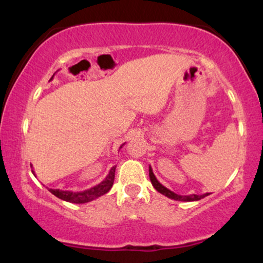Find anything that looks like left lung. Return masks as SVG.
I'll list each match as a JSON object with an SVG mask.
<instances>
[{
    "label": "left lung",
    "mask_w": 263,
    "mask_h": 263,
    "mask_svg": "<svg viewBox=\"0 0 263 263\" xmlns=\"http://www.w3.org/2000/svg\"><path fill=\"white\" fill-rule=\"evenodd\" d=\"M149 179H151V183H152V185L155 186V189L157 190V192H159L161 194L165 195V197H168L170 199H174V200H178V201H197V200H200V199H203V198L209 195V193H206V194H203V195H197V194L179 195V194H176V193L172 192V190H170L168 188H165L164 185H162V184L159 183L158 180H157V178L155 176V173H153L151 165H149Z\"/></svg>",
    "instance_id": "1"
}]
</instances>
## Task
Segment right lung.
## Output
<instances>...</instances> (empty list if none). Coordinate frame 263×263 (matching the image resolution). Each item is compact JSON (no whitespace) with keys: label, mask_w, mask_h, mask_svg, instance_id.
Here are the masks:
<instances>
[{"label":"right lung","mask_w":263,"mask_h":263,"mask_svg":"<svg viewBox=\"0 0 263 263\" xmlns=\"http://www.w3.org/2000/svg\"><path fill=\"white\" fill-rule=\"evenodd\" d=\"M54 77V75H53ZM53 77L50 78V80L53 79ZM125 144V143H123ZM122 144V146H123ZM122 146L120 148H122ZM115 170H116V165H114L111 168L108 174L102 180L101 183H99L98 185L91 186V188L81 190V192H73V190H60V189H49V192L52 193L53 195H55L57 198L62 199V200L69 201V203H74V204H84V203H89V201L95 200L101 195L106 194V193L112 188L114 184V179H115ZM33 172V171H32ZM34 174V173H33Z\"/></svg>","instance_id":"add662e5"}]
</instances>
